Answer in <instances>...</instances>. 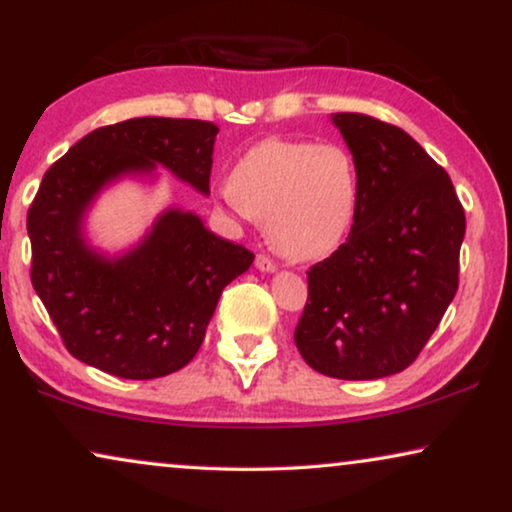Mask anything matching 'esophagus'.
I'll list each match as a JSON object with an SVG mask.
<instances>
[{
    "instance_id": "obj_1",
    "label": "esophagus",
    "mask_w": 512,
    "mask_h": 512,
    "mask_svg": "<svg viewBox=\"0 0 512 512\" xmlns=\"http://www.w3.org/2000/svg\"><path fill=\"white\" fill-rule=\"evenodd\" d=\"M256 268H258V270H263V272H275L277 265H275V261H272L270 256L258 254V256H256Z\"/></svg>"
}]
</instances>
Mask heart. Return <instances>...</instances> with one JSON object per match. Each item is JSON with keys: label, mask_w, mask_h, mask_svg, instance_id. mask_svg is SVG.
I'll use <instances>...</instances> for the list:
<instances>
[{"label": "heart", "mask_w": 512, "mask_h": 512, "mask_svg": "<svg viewBox=\"0 0 512 512\" xmlns=\"http://www.w3.org/2000/svg\"><path fill=\"white\" fill-rule=\"evenodd\" d=\"M235 212L268 223L291 261H314L345 240L359 207V170L345 146L265 139L235 165L221 188Z\"/></svg>", "instance_id": "b5f03b06"}]
</instances>
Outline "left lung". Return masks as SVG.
<instances>
[{"label":"left lung","instance_id":"1","mask_svg":"<svg viewBox=\"0 0 512 512\" xmlns=\"http://www.w3.org/2000/svg\"><path fill=\"white\" fill-rule=\"evenodd\" d=\"M359 170L347 242L307 270L296 347L338 380H377L417 359L459 289L464 207L452 179L408 132L335 114Z\"/></svg>","mask_w":512,"mask_h":512}]
</instances>
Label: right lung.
<instances>
[{
  "label": "right lung",
  "mask_w": 512,
  "mask_h": 512,
  "mask_svg": "<svg viewBox=\"0 0 512 512\" xmlns=\"http://www.w3.org/2000/svg\"><path fill=\"white\" fill-rule=\"evenodd\" d=\"M216 132L195 118H130L93 130L46 170L27 212L30 277L74 359L153 380L198 354L221 291L254 254L170 209L135 251L107 261L83 242L81 216L107 181L153 163L209 193Z\"/></svg>",
  "instance_id": "right-lung-1"
}]
</instances>
